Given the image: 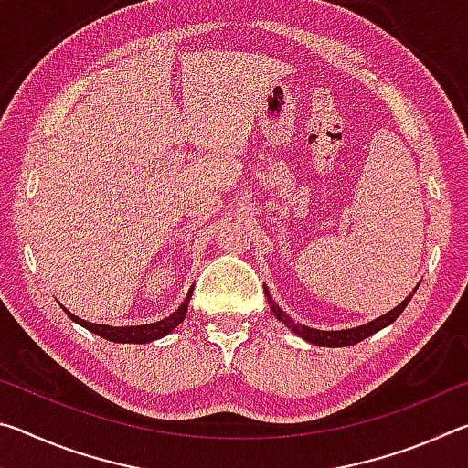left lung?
<instances>
[{
  "mask_svg": "<svg viewBox=\"0 0 468 468\" xmlns=\"http://www.w3.org/2000/svg\"><path fill=\"white\" fill-rule=\"evenodd\" d=\"M266 297H268V303H271V310L272 314L279 318L282 324H287V326L295 332V335H299L303 340H307V343L312 345H318V346H351V345H357L361 343L363 338H367L374 335V332L382 330L386 326H390V324L399 318V315L405 312V307L409 305L410 297H413V292L402 301L400 305H396L392 312H388L384 315H379L378 320L369 322V324H363V326H357V328H351V330H315V328H307V326H301V324L292 322L287 314H284L279 305L274 303L271 292L266 291Z\"/></svg>",
  "mask_w": 468,
  "mask_h": 468,
  "instance_id": "obj_1",
  "label": "left lung"
}]
</instances>
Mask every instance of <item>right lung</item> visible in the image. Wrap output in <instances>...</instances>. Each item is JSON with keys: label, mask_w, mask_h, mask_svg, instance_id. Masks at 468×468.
<instances>
[{"label": "right lung", "mask_w": 468, "mask_h": 468, "mask_svg": "<svg viewBox=\"0 0 468 468\" xmlns=\"http://www.w3.org/2000/svg\"><path fill=\"white\" fill-rule=\"evenodd\" d=\"M189 297H192V289H189V295L186 297L184 303L179 305V310L173 312L169 318H165L161 322H154V324H144V326H105V324H92V322H86L82 318H78V315L69 314L66 307H63V312H66L69 318H72L76 324H80L86 330L94 332V335H99L102 338L111 340V343H150V340H156L165 335H169L173 328L179 326V322H184L186 314H187V303H189Z\"/></svg>", "instance_id": "right-lung-1"}]
</instances>
